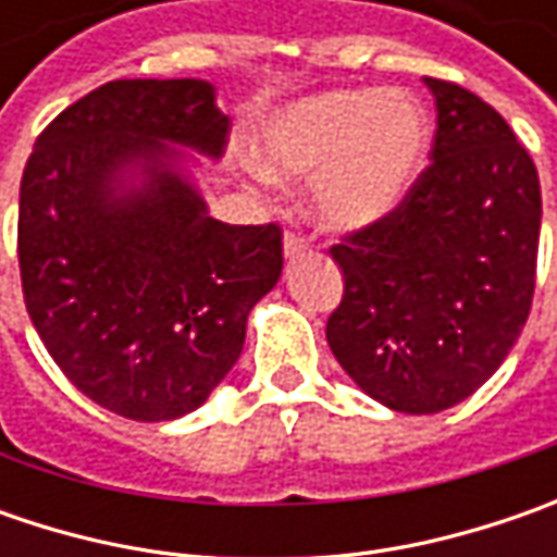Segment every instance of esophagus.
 <instances>
[{
  "instance_id": "obj_1",
  "label": "esophagus",
  "mask_w": 557,
  "mask_h": 557,
  "mask_svg": "<svg viewBox=\"0 0 557 557\" xmlns=\"http://www.w3.org/2000/svg\"><path fill=\"white\" fill-rule=\"evenodd\" d=\"M310 250V242L304 238V235H297V232H285V257L294 260V257H304Z\"/></svg>"
}]
</instances>
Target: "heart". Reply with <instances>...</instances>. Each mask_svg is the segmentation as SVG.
<instances>
[{"mask_svg":"<svg viewBox=\"0 0 557 557\" xmlns=\"http://www.w3.org/2000/svg\"><path fill=\"white\" fill-rule=\"evenodd\" d=\"M428 141L431 123L416 98L334 89L278 111L257 158L269 176L315 180L312 207L329 228H362L406 198Z\"/></svg>","mask_w":557,"mask_h":557,"instance_id":"heart-1","label":"heart"}]
</instances>
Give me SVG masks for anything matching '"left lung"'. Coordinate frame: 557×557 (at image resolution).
<instances>
[{"label":"left lung","mask_w":557,"mask_h":557,"mask_svg":"<svg viewBox=\"0 0 557 557\" xmlns=\"http://www.w3.org/2000/svg\"><path fill=\"white\" fill-rule=\"evenodd\" d=\"M437 101L431 163L377 223L332 247L344 297L325 337L341 369L394 412L471 396L524 329L540 250V176L503 114L459 83Z\"/></svg>","instance_id":"obj_1"}]
</instances>
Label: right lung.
<instances>
[{
	"instance_id": "add662e5",
	"label": "right lung",
	"mask_w": 557,
	"mask_h": 557,
	"mask_svg": "<svg viewBox=\"0 0 557 557\" xmlns=\"http://www.w3.org/2000/svg\"><path fill=\"white\" fill-rule=\"evenodd\" d=\"M213 98L207 79H111L39 133L21 180L33 329L76 391L133 421L195 412L282 275V228L207 216L166 145L220 158Z\"/></svg>"
}]
</instances>
